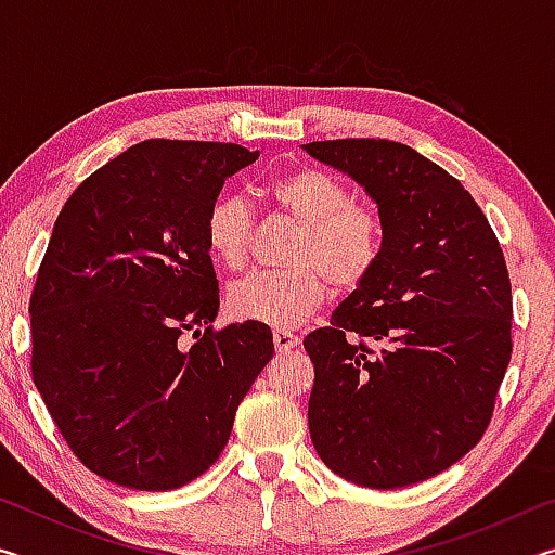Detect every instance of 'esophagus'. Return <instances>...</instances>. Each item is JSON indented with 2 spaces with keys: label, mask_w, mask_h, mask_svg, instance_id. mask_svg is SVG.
<instances>
[{
  "label": "esophagus",
  "mask_w": 555,
  "mask_h": 555,
  "mask_svg": "<svg viewBox=\"0 0 555 555\" xmlns=\"http://www.w3.org/2000/svg\"><path fill=\"white\" fill-rule=\"evenodd\" d=\"M274 345H276V352H291L294 347L300 345V337L291 331H276L274 333Z\"/></svg>",
  "instance_id": "esophagus-1"
}]
</instances>
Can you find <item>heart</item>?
Here are the masks:
<instances>
[{
	"mask_svg": "<svg viewBox=\"0 0 555 555\" xmlns=\"http://www.w3.org/2000/svg\"><path fill=\"white\" fill-rule=\"evenodd\" d=\"M264 198L281 218L300 228L291 244L294 269L255 271L234 281L228 308L237 321L288 331L325 304L331 286L352 291L377 269L384 222L370 205L357 203L350 185L331 171L298 166L264 185ZM205 244L224 269H242L255 237V215L240 195H220L205 212Z\"/></svg>",
	"mask_w": 555,
	"mask_h": 555,
	"instance_id": "obj_1",
	"label": "heart"
}]
</instances>
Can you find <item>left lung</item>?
Returning a JSON list of instances; mask_svg holds the SVG:
<instances>
[{
  "label": "left lung",
  "instance_id": "8db88e82",
  "mask_svg": "<svg viewBox=\"0 0 555 555\" xmlns=\"http://www.w3.org/2000/svg\"><path fill=\"white\" fill-rule=\"evenodd\" d=\"M364 185L384 222L372 276L306 335L308 428L323 463L372 490L424 482L492 421L512 360L504 251L457 178L389 139L304 146Z\"/></svg>",
  "mask_w": 555,
  "mask_h": 555
}]
</instances>
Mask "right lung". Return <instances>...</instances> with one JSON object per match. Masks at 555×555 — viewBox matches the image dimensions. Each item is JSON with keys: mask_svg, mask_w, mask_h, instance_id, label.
<instances>
[{"mask_svg": "<svg viewBox=\"0 0 555 555\" xmlns=\"http://www.w3.org/2000/svg\"><path fill=\"white\" fill-rule=\"evenodd\" d=\"M257 158L149 139L88 176L53 224L29 300L31 377L75 457L109 482L166 492L203 475L274 357L269 325L212 327L203 230L224 178Z\"/></svg>", "mask_w": 555, "mask_h": 555, "instance_id": "add662e5", "label": "right lung"}]
</instances>
